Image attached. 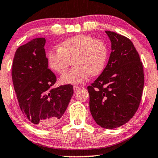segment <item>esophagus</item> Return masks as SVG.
I'll return each mask as SVG.
<instances>
[{
    "instance_id": "34e87169",
    "label": "esophagus",
    "mask_w": 158,
    "mask_h": 158,
    "mask_svg": "<svg viewBox=\"0 0 158 158\" xmlns=\"http://www.w3.org/2000/svg\"><path fill=\"white\" fill-rule=\"evenodd\" d=\"M80 88H80L79 86H77V85H74V86H73V89H74V91H75V92L77 91V90H78Z\"/></svg>"
}]
</instances>
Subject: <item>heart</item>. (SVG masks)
<instances>
[{
	"mask_svg": "<svg viewBox=\"0 0 158 158\" xmlns=\"http://www.w3.org/2000/svg\"><path fill=\"white\" fill-rule=\"evenodd\" d=\"M108 57V48L101 40H94L91 36L80 34L64 40L58 49L47 54L49 68L57 74L66 72L72 61L75 67L62 75V84L81 83L89 76L100 74L105 68Z\"/></svg>",
	"mask_w": 158,
	"mask_h": 158,
	"instance_id": "heart-1",
	"label": "heart"
}]
</instances>
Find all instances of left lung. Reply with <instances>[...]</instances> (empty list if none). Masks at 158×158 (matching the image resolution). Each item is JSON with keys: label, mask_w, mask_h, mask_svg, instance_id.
<instances>
[{"label": "left lung", "mask_w": 158, "mask_h": 158, "mask_svg": "<svg viewBox=\"0 0 158 158\" xmlns=\"http://www.w3.org/2000/svg\"><path fill=\"white\" fill-rule=\"evenodd\" d=\"M111 52L100 76L87 88L90 111L95 122L105 129H114L133 117L141 101L144 87L143 66L131 40L106 31Z\"/></svg>", "instance_id": "1"}]
</instances>
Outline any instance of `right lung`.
<instances>
[{
  "label": "right lung",
  "instance_id": "add662e5",
  "mask_svg": "<svg viewBox=\"0 0 158 158\" xmlns=\"http://www.w3.org/2000/svg\"><path fill=\"white\" fill-rule=\"evenodd\" d=\"M44 38L19 47L12 64V81L19 107L28 121L39 127L59 122L73 94L70 84L53 88L55 75L48 68Z\"/></svg>",
  "mask_w": 158,
  "mask_h": 158
}]
</instances>
